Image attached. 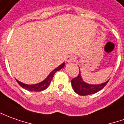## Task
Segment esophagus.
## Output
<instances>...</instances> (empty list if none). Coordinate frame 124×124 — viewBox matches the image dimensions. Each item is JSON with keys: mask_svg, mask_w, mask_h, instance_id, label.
I'll list each match as a JSON object with an SVG mask.
<instances>
[{"mask_svg": "<svg viewBox=\"0 0 124 124\" xmlns=\"http://www.w3.org/2000/svg\"><path fill=\"white\" fill-rule=\"evenodd\" d=\"M76 59V57H75L74 55H70V56H68L66 58V61H67V62H68V63H70V62L75 61Z\"/></svg>", "mask_w": 124, "mask_h": 124, "instance_id": "obj_1", "label": "esophagus"}]
</instances>
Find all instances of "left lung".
<instances>
[{
  "label": "left lung",
  "mask_w": 124,
  "mask_h": 124,
  "mask_svg": "<svg viewBox=\"0 0 124 124\" xmlns=\"http://www.w3.org/2000/svg\"><path fill=\"white\" fill-rule=\"evenodd\" d=\"M108 82H109V80L99 84H90L86 83L82 79L80 70L79 75L76 78L72 79L71 83L73 89L75 93L79 95L86 96V95L95 94L97 92L100 91L105 86V85Z\"/></svg>",
  "instance_id": "1"
}]
</instances>
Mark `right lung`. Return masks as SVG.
Here are the masks:
<instances>
[{"label": "right lung", "instance_id": "1", "mask_svg": "<svg viewBox=\"0 0 124 124\" xmlns=\"http://www.w3.org/2000/svg\"><path fill=\"white\" fill-rule=\"evenodd\" d=\"M65 65V63H63L59 66L56 67L54 70H53L51 73H49V75L46 77V78H45L43 81H42V82H39V83L34 84H26L22 83L21 82H19L17 79H15V80H16V81L17 82V83L22 88H23L24 89L27 90L28 91H30V92H33V91H35V92H38L39 91L40 92V91H42V90H44L46 88H47L48 86H49L51 80L53 78L54 73H56L57 71H59L63 67H64Z\"/></svg>", "mask_w": 124, "mask_h": 124}]
</instances>
